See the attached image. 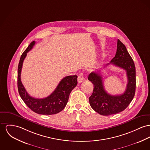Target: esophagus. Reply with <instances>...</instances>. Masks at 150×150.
Here are the masks:
<instances>
[{
  "mask_svg": "<svg viewBox=\"0 0 150 150\" xmlns=\"http://www.w3.org/2000/svg\"><path fill=\"white\" fill-rule=\"evenodd\" d=\"M77 80H78V82H79V83H82V82H83L84 81L85 79H84V77H83V76L81 74H80V75L78 76Z\"/></svg>",
  "mask_w": 150,
  "mask_h": 150,
  "instance_id": "obj_1",
  "label": "esophagus"
}]
</instances>
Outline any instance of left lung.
<instances>
[{
    "label": "left lung",
    "instance_id": "left-lung-1",
    "mask_svg": "<svg viewBox=\"0 0 150 150\" xmlns=\"http://www.w3.org/2000/svg\"><path fill=\"white\" fill-rule=\"evenodd\" d=\"M126 71L128 82L125 91L120 95L112 96L105 90L102 78L100 73H90L88 80L94 85V89L89 97V103L92 109L102 115L117 114L126 109L132 101L135 93L136 72L134 61L125 45L119 39L115 57L109 64Z\"/></svg>",
    "mask_w": 150,
    "mask_h": 150
}]
</instances>
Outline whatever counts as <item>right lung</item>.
<instances>
[{
    "label": "right lung",
    "instance_id": "obj_1",
    "mask_svg": "<svg viewBox=\"0 0 150 150\" xmlns=\"http://www.w3.org/2000/svg\"><path fill=\"white\" fill-rule=\"evenodd\" d=\"M35 41H33L21 56L18 65V88L21 99L26 105L36 113L43 115L55 114L66 106L70 92L77 85V76H68L60 81L54 91L48 97L38 99L30 96L21 81V71L23 63L27 53L33 48Z\"/></svg>",
    "mask_w": 150,
    "mask_h": 150
}]
</instances>
